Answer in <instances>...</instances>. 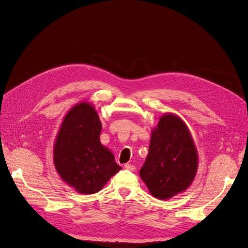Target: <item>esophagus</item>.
<instances>
[{"label":"esophagus","mask_w":248,"mask_h":248,"mask_svg":"<svg viewBox=\"0 0 248 248\" xmlns=\"http://www.w3.org/2000/svg\"><path fill=\"white\" fill-rule=\"evenodd\" d=\"M124 168H125L126 170H131V171H133V170H136V166H133V164H129V163H126V164H124Z\"/></svg>","instance_id":"esophagus-1"}]
</instances>
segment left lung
Masks as SVG:
<instances>
[{"mask_svg":"<svg viewBox=\"0 0 248 248\" xmlns=\"http://www.w3.org/2000/svg\"><path fill=\"white\" fill-rule=\"evenodd\" d=\"M198 151L181 118L166 114L151 132L149 153L140 177L156 199L169 200L191 185L198 170Z\"/></svg>","mask_w":248,"mask_h":248,"instance_id":"obj_1","label":"left lung"}]
</instances>
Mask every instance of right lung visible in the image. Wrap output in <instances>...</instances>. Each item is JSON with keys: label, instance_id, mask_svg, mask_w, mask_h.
Segmentation results:
<instances>
[{"label": "right lung", "instance_id": "obj_1", "mask_svg": "<svg viewBox=\"0 0 248 248\" xmlns=\"http://www.w3.org/2000/svg\"><path fill=\"white\" fill-rule=\"evenodd\" d=\"M102 125L91 103L76 104L64 117L54 145V164L64 182L78 193L103 188L122 168L100 142Z\"/></svg>", "mask_w": 248, "mask_h": 248}]
</instances>
